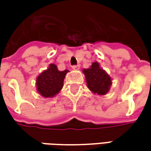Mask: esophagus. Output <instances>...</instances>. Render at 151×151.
Returning <instances> with one entry per match:
<instances>
[{
	"label": "esophagus",
	"instance_id": "obj_1",
	"mask_svg": "<svg viewBox=\"0 0 151 151\" xmlns=\"http://www.w3.org/2000/svg\"><path fill=\"white\" fill-rule=\"evenodd\" d=\"M72 68H73V70H79V69H80V65H73Z\"/></svg>",
	"mask_w": 151,
	"mask_h": 151
}]
</instances>
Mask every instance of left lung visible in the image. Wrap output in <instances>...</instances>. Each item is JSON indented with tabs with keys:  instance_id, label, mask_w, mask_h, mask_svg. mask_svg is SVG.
I'll return each mask as SVG.
<instances>
[{
	"instance_id": "left-lung-1",
	"label": "left lung",
	"mask_w": 151,
	"mask_h": 151,
	"mask_svg": "<svg viewBox=\"0 0 151 151\" xmlns=\"http://www.w3.org/2000/svg\"><path fill=\"white\" fill-rule=\"evenodd\" d=\"M87 87L93 93L97 95H105L112 85V79L102 70L97 62L92 63L90 68L83 70Z\"/></svg>"
}]
</instances>
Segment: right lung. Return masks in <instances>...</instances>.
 <instances>
[{
	"instance_id": "obj_1",
	"label": "right lung",
	"mask_w": 151,
	"mask_h": 151,
	"mask_svg": "<svg viewBox=\"0 0 151 151\" xmlns=\"http://www.w3.org/2000/svg\"><path fill=\"white\" fill-rule=\"evenodd\" d=\"M68 71V70L60 71L55 64H50L49 68L37 77L38 93L44 97H53L58 94L64 86V79Z\"/></svg>"
}]
</instances>
